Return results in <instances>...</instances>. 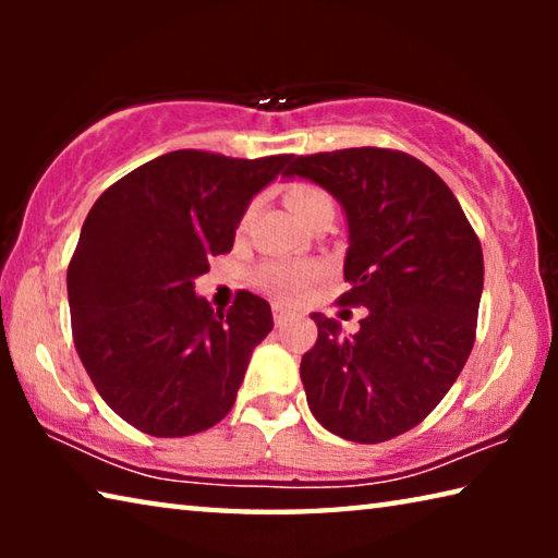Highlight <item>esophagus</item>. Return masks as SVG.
<instances>
[{"instance_id":"34e87169","label":"esophagus","mask_w":558,"mask_h":558,"mask_svg":"<svg viewBox=\"0 0 558 558\" xmlns=\"http://www.w3.org/2000/svg\"><path fill=\"white\" fill-rule=\"evenodd\" d=\"M295 317H298V315L292 313V310H286V307H280V305L272 307V319H276L278 327H286V325L292 323V319H295Z\"/></svg>"}]
</instances>
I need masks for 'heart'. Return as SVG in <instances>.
Instances as JSON below:
<instances>
[{
	"label": "heart",
	"mask_w": 558,
	"mask_h": 558,
	"mask_svg": "<svg viewBox=\"0 0 558 558\" xmlns=\"http://www.w3.org/2000/svg\"><path fill=\"white\" fill-rule=\"evenodd\" d=\"M286 202L292 209V214L302 221H310L319 206L332 204L329 194L323 186L317 184H307V182H298L288 186L286 192ZM251 219V209L245 211L243 223ZM323 278V268L317 263H302V260H270L263 263V266L253 272V280L256 286L268 292L270 298L282 300V302H295L302 295H307V290L315 286V282Z\"/></svg>",
	"instance_id": "obj_1"
}]
</instances>
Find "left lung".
I'll list each match as a JSON object with an SVG mask.
<instances>
[{
    "label": "left lung",
    "mask_w": 558,
    "mask_h": 558,
    "mask_svg": "<svg viewBox=\"0 0 558 558\" xmlns=\"http://www.w3.org/2000/svg\"><path fill=\"white\" fill-rule=\"evenodd\" d=\"M288 177L344 206L349 248L339 307H366L354 337L315 313L317 342L300 362L310 411L335 436L384 442L426 418L475 344L483 245L448 184L389 147L292 157Z\"/></svg>",
    "instance_id": "1"
}]
</instances>
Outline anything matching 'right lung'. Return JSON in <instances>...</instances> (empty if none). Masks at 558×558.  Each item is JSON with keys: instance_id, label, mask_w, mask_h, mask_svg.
<instances>
[{"instance_id": "add662e5", "label": "right lung", "mask_w": 558, "mask_h": 558, "mask_svg": "<svg viewBox=\"0 0 558 558\" xmlns=\"http://www.w3.org/2000/svg\"><path fill=\"white\" fill-rule=\"evenodd\" d=\"M292 155L235 159L177 149L98 196L69 263L75 352L130 426L184 438L229 415L270 305L248 290L229 310L194 295L229 253L241 216Z\"/></svg>"}]
</instances>
